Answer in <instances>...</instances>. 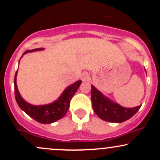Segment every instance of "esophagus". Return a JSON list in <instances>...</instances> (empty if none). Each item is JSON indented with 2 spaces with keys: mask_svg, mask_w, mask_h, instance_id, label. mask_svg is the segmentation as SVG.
<instances>
[{
  "mask_svg": "<svg viewBox=\"0 0 160 160\" xmlns=\"http://www.w3.org/2000/svg\"><path fill=\"white\" fill-rule=\"evenodd\" d=\"M89 79H90V77L87 72H83L81 74V80L82 81H86V80H89Z\"/></svg>",
  "mask_w": 160,
  "mask_h": 160,
  "instance_id": "esophagus-1",
  "label": "esophagus"
}]
</instances>
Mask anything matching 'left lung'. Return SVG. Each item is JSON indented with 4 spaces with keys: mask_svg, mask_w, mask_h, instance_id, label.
<instances>
[{
    "mask_svg": "<svg viewBox=\"0 0 160 160\" xmlns=\"http://www.w3.org/2000/svg\"><path fill=\"white\" fill-rule=\"evenodd\" d=\"M91 98L95 113L102 120L111 122H122L133 117L141 106L126 108L104 97L94 86H91Z\"/></svg>",
    "mask_w": 160,
    "mask_h": 160,
    "instance_id": "left-lung-1",
    "label": "left lung"
}]
</instances>
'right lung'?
Masks as SVG:
<instances>
[{
	"label": "right lung",
	"mask_w": 160,
	"mask_h": 160,
	"mask_svg": "<svg viewBox=\"0 0 160 160\" xmlns=\"http://www.w3.org/2000/svg\"><path fill=\"white\" fill-rule=\"evenodd\" d=\"M43 48H38L32 50H27L23 53V55L28 52H34L37 50H43ZM16 75H17V71L16 72L15 78H14V89H15L16 100L18 105L34 120L43 124L52 123L64 117L69 108L71 98L78 91L79 86L82 82L81 80H78L66 88L59 98L53 103L46 104V105L36 106L28 104L21 97L16 85Z\"/></svg>",
	"instance_id": "obj_1"
}]
</instances>
